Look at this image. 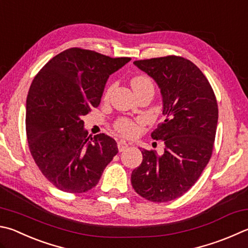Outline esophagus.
<instances>
[{
  "instance_id": "esophagus-1",
  "label": "esophagus",
  "mask_w": 248,
  "mask_h": 248,
  "mask_svg": "<svg viewBox=\"0 0 248 248\" xmlns=\"http://www.w3.org/2000/svg\"><path fill=\"white\" fill-rule=\"evenodd\" d=\"M128 146H129V144L125 141H124V140H120V141H118V150H119V152L124 151Z\"/></svg>"
}]
</instances>
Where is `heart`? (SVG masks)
Segmentation results:
<instances>
[{
  "instance_id": "obj_1",
  "label": "heart",
  "mask_w": 248,
  "mask_h": 248,
  "mask_svg": "<svg viewBox=\"0 0 248 248\" xmlns=\"http://www.w3.org/2000/svg\"><path fill=\"white\" fill-rule=\"evenodd\" d=\"M131 87L133 89L134 93H139L142 91H145V90H153L154 91V84H153V81L151 78H148L147 76L140 75L136 76L131 79ZM111 88H108L106 92V96H108ZM116 129L118 131L124 134V136L127 137H133L136 136L139 131V124L137 123H133L131 120L128 119H121L118 123L116 124Z\"/></svg>"
}]
</instances>
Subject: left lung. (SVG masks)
Here are the masks:
<instances>
[{
    "label": "left lung",
    "instance_id": "obj_1",
    "mask_svg": "<svg viewBox=\"0 0 248 248\" xmlns=\"http://www.w3.org/2000/svg\"><path fill=\"white\" fill-rule=\"evenodd\" d=\"M160 89L164 121L152 132L165 152L143 150L142 164L132 171L139 195L164 202L182 196L194 186L213 153L218 105L213 88L199 67L179 56L133 62Z\"/></svg>",
    "mask_w": 248,
    "mask_h": 248
}]
</instances>
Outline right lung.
Returning <instances> with one entry per match:
<instances>
[{"instance_id":"1","label":"right lung","mask_w":248,"mask_h":248,"mask_svg":"<svg viewBox=\"0 0 248 248\" xmlns=\"http://www.w3.org/2000/svg\"><path fill=\"white\" fill-rule=\"evenodd\" d=\"M130 61L73 47L34 77L27 96V139L39 169L60 190H91L118 153L112 138L89 137L81 118L100 104L109 76Z\"/></svg>"}]
</instances>
